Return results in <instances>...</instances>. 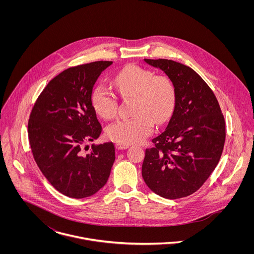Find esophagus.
Here are the masks:
<instances>
[{
  "label": "esophagus",
  "instance_id": "1",
  "mask_svg": "<svg viewBox=\"0 0 254 254\" xmlns=\"http://www.w3.org/2000/svg\"><path fill=\"white\" fill-rule=\"evenodd\" d=\"M129 144H124V143H116L115 146L117 149H125L127 147H129Z\"/></svg>",
  "mask_w": 254,
  "mask_h": 254
}]
</instances>
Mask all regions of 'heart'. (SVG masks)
Wrapping results in <instances>:
<instances>
[{
  "instance_id": "b5f03b06",
  "label": "heart",
  "mask_w": 254,
  "mask_h": 254,
  "mask_svg": "<svg viewBox=\"0 0 254 254\" xmlns=\"http://www.w3.org/2000/svg\"><path fill=\"white\" fill-rule=\"evenodd\" d=\"M112 84L123 98H135V116L116 120L107 128V135L112 141L124 144L145 141L153 132L154 124L165 123L174 109L176 89L167 76L134 65L117 73ZM92 105L105 119L114 118L118 111V100L105 84L95 87Z\"/></svg>"
}]
</instances>
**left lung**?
<instances>
[{
  "mask_svg": "<svg viewBox=\"0 0 254 254\" xmlns=\"http://www.w3.org/2000/svg\"><path fill=\"white\" fill-rule=\"evenodd\" d=\"M173 81L176 102L166 130L145 149L142 175L156 194L176 199L195 192L217 166L226 123L217 98L206 82L180 63L145 59Z\"/></svg>",
  "mask_w": 254,
  "mask_h": 254,
  "instance_id": "obj_1",
  "label": "left lung"
}]
</instances>
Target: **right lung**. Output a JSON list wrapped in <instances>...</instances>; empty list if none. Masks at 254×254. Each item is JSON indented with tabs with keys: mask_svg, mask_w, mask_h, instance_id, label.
Wrapping results in <instances>:
<instances>
[{
	"mask_svg": "<svg viewBox=\"0 0 254 254\" xmlns=\"http://www.w3.org/2000/svg\"><path fill=\"white\" fill-rule=\"evenodd\" d=\"M99 61L69 67L44 88L28 120V139L38 167L52 186L71 198H84L109 180L115 160L112 142L92 145L103 131L92 105L94 85L108 66Z\"/></svg>",
	"mask_w": 254,
	"mask_h": 254,
	"instance_id": "right-lung-1",
	"label": "right lung"
}]
</instances>
